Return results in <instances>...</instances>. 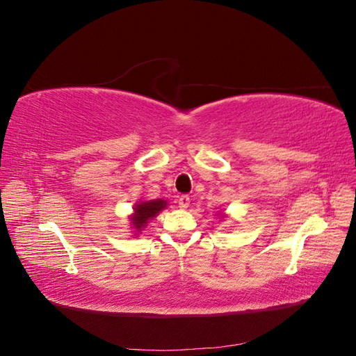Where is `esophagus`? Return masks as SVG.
Masks as SVG:
<instances>
[{
  "instance_id": "1",
  "label": "esophagus",
  "mask_w": 356,
  "mask_h": 356,
  "mask_svg": "<svg viewBox=\"0 0 356 356\" xmlns=\"http://www.w3.org/2000/svg\"><path fill=\"white\" fill-rule=\"evenodd\" d=\"M178 204H179V208L181 209H187L188 208V204H190V197L188 196H181L179 199H178Z\"/></svg>"
}]
</instances>
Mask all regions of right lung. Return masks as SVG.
<instances>
[{"instance_id":"obj_1","label":"right lung","mask_w":356,"mask_h":356,"mask_svg":"<svg viewBox=\"0 0 356 356\" xmlns=\"http://www.w3.org/2000/svg\"><path fill=\"white\" fill-rule=\"evenodd\" d=\"M168 207L166 200L156 199V200H147V202H138L135 203L134 213L131 215V221L134 229L139 233L147 227L149 220H153L156 215L163 211Z\"/></svg>"}]
</instances>
